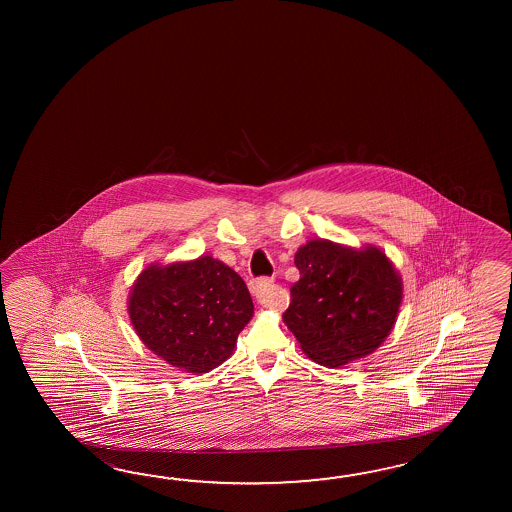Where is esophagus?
I'll list each match as a JSON object with an SVG mask.
<instances>
[{
	"label": "esophagus",
	"instance_id": "34e87169",
	"mask_svg": "<svg viewBox=\"0 0 512 512\" xmlns=\"http://www.w3.org/2000/svg\"><path fill=\"white\" fill-rule=\"evenodd\" d=\"M251 291L256 296L258 304L265 305V307H272V304H274L276 293H274V282L271 278L254 280V282H251Z\"/></svg>",
	"mask_w": 512,
	"mask_h": 512
}]
</instances>
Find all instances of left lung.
<instances>
[{"label":"left lung","instance_id":"obj_1","mask_svg":"<svg viewBox=\"0 0 512 512\" xmlns=\"http://www.w3.org/2000/svg\"><path fill=\"white\" fill-rule=\"evenodd\" d=\"M294 265L300 280L283 322L309 359L338 368L370 355L392 333L403 282L381 249L311 240Z\"/></svg>","mask_w":512,"mask_h":512}]
</instances>
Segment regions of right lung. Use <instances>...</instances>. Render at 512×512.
Returning a JSON list of instances; mask_svg holds the SVG:
<instances>
[{
  "label": "right lung",
  "instance_id": "add662e5",
  "mask_svg": "<svg viewBox=\"0 0 512 512\" xmlns=\"http://www.w3.org/2000/svg\"><path fill=\"white\" fill-rule=\"evenodd\" d=\"M128 313L146 348L199 375L229 359L254 305L238 272L199 256L146 267L131 287Z\"/></svg>",
  "mask_w": 512,
  "mask_h": 512
}]
</instances>
